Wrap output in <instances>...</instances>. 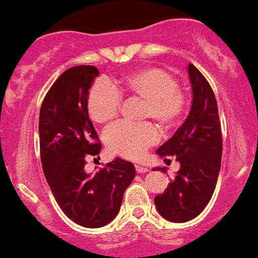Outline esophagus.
Segmentation results:
<instances>
[{"label": "esophagus", "instance_id": "esophagus-1", "mask_svg": "<svg viewBox=\"0 0 258 258\" xmlns=\"http://www.w3.org/2000/svg\"><path fill=\"white\" fill-rule=\"evenodd\" d=\"M136 170H137V173H146V172H149V168H146V166L136 164Z\"/></svg>", "mask_w": 258, "mask_h": 258}]
</instances>
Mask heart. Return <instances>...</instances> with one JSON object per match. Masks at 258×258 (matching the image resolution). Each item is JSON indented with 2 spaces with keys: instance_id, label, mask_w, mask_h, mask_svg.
Instances as JSON below:
<instances>
[{
  "instance_id": "obj_1",
  "label": "heart",
  "mask_w": 258,
  "mask_h": 258,
  "mask_svg": "<svg viewBox=\"0 0 258 258\" xmlns=\"http://www.w3.org/2000/svg\"><path fill=\"white\" fill-rule=\"evenodd\" d=\"M121 95L143 101L141 118H151L163 132L178 124L187 104L186 94L168 71L146 67L113 84L101 80L92 86L86 104L93 121L101 125L112 122L120 112ZM104 141L111 154L137 159L156 142L157 131L149 122L117 124L106 132Z\"/></svg>"
}]
</instances>
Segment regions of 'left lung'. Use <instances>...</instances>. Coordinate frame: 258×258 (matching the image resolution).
Wrapping results in <instances>:
<instances>
[{
	"label": "left lung",
	"instance_id": "1",
	"mask_svg": "<svg viewBox=\"0 0 258 258\" xmlns=\"http://www.w3.org/2000/svg\"><path fill=\"white\" fill-rule=\"evenodd\" d=\"M192 106L174 136L157 149L161 157L174 156L179 170L163 194L155 197L157 212L172 222H187L199 216L217 183L222 156V133L217 101L207 79L188 64ZM165 172V168H156Z\"/></svg>",
	"mask_w": 258,
	"mask_h": 258
}]
</instances>
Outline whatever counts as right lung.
I'll return each mask as SVG.
<instances>
[{
	"instance_id": "add662e5",
	"label": "right lung",
	"mask_w": 258,
	"mask_h": 258,
	"mask_svg": "<svg viewBox=\"0 0 258 258\" xmlns=\"http://www.w3.org/2000/svg\"><path fill=\"white\" fill-rule=\"evenodd\" d=\"M99 75L94 66H76L60 75L40 109V152L45 178L58 206L84 227H102L117 216L122 197L136 175L120 157L95 173H86L88 156L101 152L88 113V94Z\"/></svg>"
}]
</instances>
